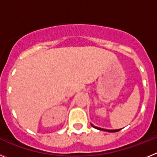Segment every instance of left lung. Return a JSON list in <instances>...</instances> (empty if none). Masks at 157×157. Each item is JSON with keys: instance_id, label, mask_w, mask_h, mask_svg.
I'll return each mask as SVG.
<instances>
[{"instance_id": "obj_1", "label": "left lung", "mask_w": 157, "mask_h": 157, "mask_svg": "<svg viewBox=\"0 0 157 157\" xmlns=\"http://www.w3.org/2000/svg\"><path fill=\"white\" fill-rule=\"evenodd\" d=\"M93 127H94V126H93ZM94 127V128H96V129H98V130H105V131H109V132H117V131H120V130H121V129H119V130H105V129L99 128V127Z\"/></svg>"}]
</instances>
